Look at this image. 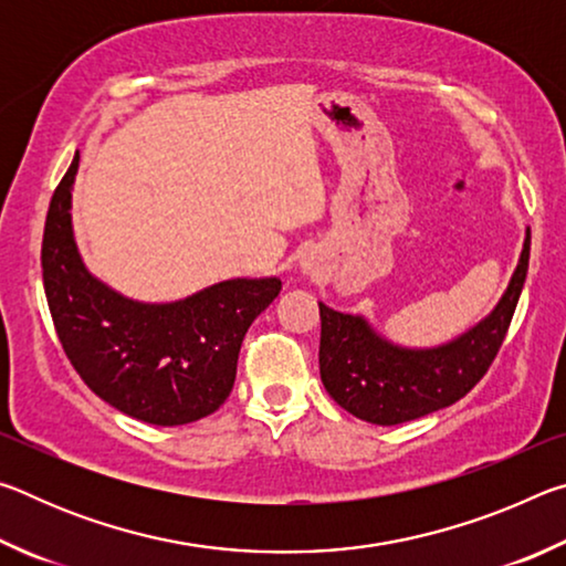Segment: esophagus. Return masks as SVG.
Segmentation results:
<instances>
[{
	"instance_id": "esophagus-1",
	"label": "esophagus",
	"mask_w": 566,
	"mask_h": 566,
	"mask_svg": "<svg viewBox=\"0 0 566 566\" xmlns=\"http://www.w3.org/2000/svg\"><path fill=\"white\" fill-rule=\"evenodd\" d=\"M304 270H312V266H304Z\"/></svg>"
}]
</instances>
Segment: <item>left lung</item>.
I'll list each match as a JSON object with an SVG mask.
<instances>
[{"label":"left lung","instance_id":"1","mask_svg":"<svg viewBox=\"0 0 566 566\" xmlns=\"http://www.w3.org/2000/svg\"><path fill=\"white\" fill-rule=\"evenodd\" d=\"M530 244L526 229L520 262L494 310L439 347H399L359 314L319 302V375L329 397L349 415L379 427L419 419L462 399L486 375L510 329L530 270Z\"/></svg>","mask_w":566,"mask_h":566}]
</instances>
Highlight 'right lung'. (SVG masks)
<instances>
[{"label":"right lung","mask_w":566,"mask_h":566,"mask_svg":"<svg viewBox=\"0 0 566 566\" xmlns=\"http://www.w3.org/2000/svg\"><path fill=\"white\" fill-rule=\"evenodd\" d=\"M76 151L54 189L42 276L56 337L94 395L157 427L189 424L224 405L242 339L280 294L276 276L227 280L177 302L129 300L84 266L72 229Z\"/></svg>","instance_id":"obj_1"}]
</instances>
